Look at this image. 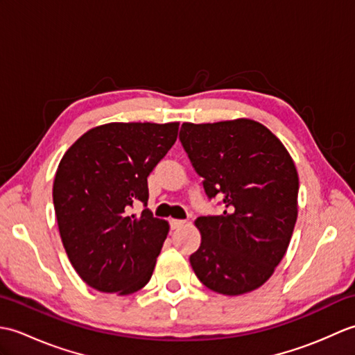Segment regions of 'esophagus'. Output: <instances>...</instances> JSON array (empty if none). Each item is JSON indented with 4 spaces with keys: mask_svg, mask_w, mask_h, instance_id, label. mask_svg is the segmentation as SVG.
Returning <instances> with one entry per match:
<instances>
[{
    "mask_svg": "<svg viewBox=\"0 0 355 355\" xmlns=\"http://www.w3.org/2000/svg\"><path fill=\"white\" fill-rule=\"evenodd\" d=\"M186 223H187L186 220H171V227L172 229H180V227H183Z\"/></svg>",
    "mask_w": 355,
    "mask_h": 355,
    "instance_id": "obj_1",
    "label": "esophagus"
}]
</instances>
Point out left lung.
I'll use <instances>...</instances> for the list:
<instances>
[{
  "label": "left lung",
  "instance_id": "1",
  "mask_svg": "<svg viewBox=\"0 0 355 355\" xmlns=\"http://www.w3.org/2000/svg\"><path fill=\"white\" fill-rule=\"evenodd\" d=\"M180 140L209 198L224 212L200 216L195 275L209 290L239 296L266 284L288 248L297 220L299 175L288 150L252 119L182 125Z\"/></svg>",
  "mask_w": 355,
  "mask_h": 355
}]
</instances>
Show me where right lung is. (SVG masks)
Here are the masks:
<instances>
[{"label": "right lung", "instance_id": "right-lung-1", "mask_svg": "<svg viewBox=\"0 0 355 355\" xmlns=\"http://www.w3.org/2000/svg\"><path fill=\"white\" fill-rule=\"evenodd\" d=\"M178 122L99 125L67 149L53 182L59 233L82 281L126 296L143 288L169 232L149 209L148 175L177 140Z\"/></svg>", "mask_w": 355, "mask_h": 355}]
</instances>
